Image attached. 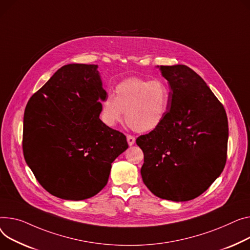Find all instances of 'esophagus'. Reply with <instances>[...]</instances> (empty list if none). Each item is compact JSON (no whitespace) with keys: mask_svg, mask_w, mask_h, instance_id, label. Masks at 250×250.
Here are the masks:
<instances>
[{"mask_svg":"<svg viewBox=\"0 0 250 250\" xmlns=\"http://www.w3.org/2000/svg\"><path fill=\"white\" fill-rule=\"evenodd\" d=\"M126 140H127V144H128L129 146H132V145H134V144L136 143V139H135V137H134V136H131V135H127Z\"/></svg>","mask_w":250,"mask_h":250,"instance_id":"obj_1","label":"esophagus"}]
</instances>
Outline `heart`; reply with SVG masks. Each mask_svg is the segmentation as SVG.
I'll use <instances>...</instances> for the list:
<instances>
[{"instance_id": "obj_1", "label": "heart", "mask_w": 250, "mask_h": 250, "mask_svg": "<svg viewBox=\"0 0 250 250\" xmlns=\"http://www.w3.org/2000/svg\"><path fill=\"white\" fill-rule=\"evenodd\" d=\"M115 97L107 94L102 103L101 119L107 126L123 121L125 112L129 126L140 132L157 128L171 104V90L161 79L130 77L115 87Z\"/></svg>"}]
</instances>
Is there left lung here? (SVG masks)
<instances>
[{"label":"left lung","instance_id":"1","mask_svg":"<svg viewBox=\"0 0 250 250\" xmlns=\"http://www.w3.org/2000/svg\"><path fill=\"white\" fill-rule=\"evenodd\" d=\"M160 69L169 81L171 104L163 123L136 141L144 153L141 174L157 197L188 201L204 193L225 167L227 115L206 82L188 66Z\"/></svg>","mask_w":250,"mask_h":250}]
</instances>
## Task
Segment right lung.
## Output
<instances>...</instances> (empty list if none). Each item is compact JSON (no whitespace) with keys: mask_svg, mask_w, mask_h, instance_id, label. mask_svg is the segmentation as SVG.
Instances as JSON below:
<instances>
[{"mask_svg":"<svg viewBox=\"0 0 250 250\" xmlns=\"http://www.w3.org/2000/svg\"><path fill=\"white\" fill-rule=\"evenodd\" d=\"M106 96L97 65L68 64L31 96L24 112L23 153L40 185L65 200H84L107 184L111 163L128 147L104 125Z\"/></svg>","mask_w":250,"mask_h":250,"instance_id":"obj_1","label":"right lung"}]
</instances>
